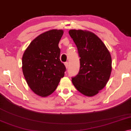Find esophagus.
<instances>
[{
  "instance_id": "esophagus-1",
  "label": "esophagus",
  "mask_w": 131,
  "mask_h": 131,
  "mask_svg": "<svg viewBox=\"0 0 131 131\" xmlns=\"http://www.w3.org/2000/svg\"><path fill=\"white\" fill-rule=\"evenodd\" d=\"M64 64H65V66L66 68H68V62H66L65 63H64Z\"/></svg>"
}]
</instances>
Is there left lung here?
<instances>
[{
    "label": "left lung",
    "instance_id": "8db88e82",
    "mask_svg": "<svg viewBox=\"0 0 131 131\" xmlns=\"http://www.w3.org/2000/svg\"><path fill=\"white\" fill-rule=\"evenodd\" d=\"M70 36L77 47L80 71L72 77L78 91L86 96L96 95L104 88L112 70L111 56L105 45L95 34L81 30H70Z\"/></svg>",
    "mask_w": 131,
    "mask_h": 131
}]
</instances>
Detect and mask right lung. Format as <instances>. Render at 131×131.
Returning a JSON list of instances; mask_svg holds the SVG:
<instances>
[{
  "label": "right lung",
  "instance_id": "1",
  "mask_svg": "<svg viewBox=\"0 0 131 131\" xmlns=\"http://www.w3.org/2000/svg\"><path fill=\"white\" fill-rule=\"evenodd\" d=\"M62 30H51L32 41L22 57V70L26 82L37 95L53 93L64 76L66 68L60 60L59 43Z\"/></svg>",
  "mask_w": 131,
  "mask_h": 131
}]
</instances>
